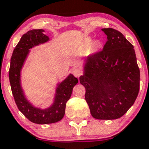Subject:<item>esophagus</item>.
Segmentation results:
<instances>
[{
  "instance_id": "1",
  "label": "esophagus",
  "mask_w": 149,
  "mask_h": 149,
  "mask_svg": "<svg viewBox=\"0 0 149 149\" xmlns=\"http://www.w3.org/2000/svg\"><path fill=\"white\" fill-rule=\"evenodd\" d=\"M73 73L76 77L79 78V76L82 75V70L80 68H76L73 70Z\"/></svg>"
}]
</instances>
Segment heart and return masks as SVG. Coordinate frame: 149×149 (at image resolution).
<instances>
[{
  "instance_id": "heart-1",
  "label": "heart",
  "mask_w": 149,
  "mask_h": 149,
  "mask_svg": "<svg viewBox=\"0 0 149 149\" xmlns=\"http://www.w3.org/2000/svg\"><path fill=\"white\" fill-rule=\"evenodd\" d=\"M98 44H99L98 43H95V46H98Z\"/></svg>"
}]
</instances>
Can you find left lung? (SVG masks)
<instances>
[{"mask_svg": "<svg viewBox=\"0 0 149 149\" xmlns=\"http://www.w3.org/2000/svg\"><path fill=\"white\" fill-rule=\"evenodd\" d=\"M102 30L108 40L102 51L88 56L79 81L92 116L112 120L122 117L135 102L140 70L133 46L124 35L113 28Z\"/></svg>", "mask_w": 149, "mask_h": 149, "instance_id": "left-lung-1", "label": "left lung"}]
</instances>
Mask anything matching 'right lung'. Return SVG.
Returning <instances> with one entry per match:
<instances>
[{
	"label": "right lung",
	"instance_id": "right-lung-1",
	"mask_svg": "<svg viewBox=\"0 0 149 149\" xmlns=\"http://www.w3.org/2000/svg\"><path fill=\"white\" fill-rule=\"evenodd\" d=\"M42 29L32 30L22 36L14 48L11 58L9 81L11 92L17 108L30 122L39 125L55 123L63 118L67 101L70 99L73 86L78 83V79L70 74L61 83L58 84L52 105L46 109L36 108L27 100L21 86L20 73L24 61L30 52V49L44 44L49 40L44 34Z\"/></svg>",
	"mask_w": 149,
	"mask_h": 149
}]
</instances>
